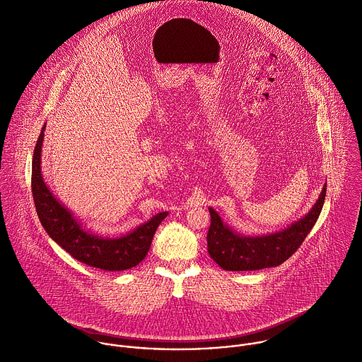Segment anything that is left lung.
I'll return each mask as SVG.
<instances>
[{"label": "left lung", "mask_w": 362, "mask_h": 362, "mask_svg": "<svg viewBox=\"0 0 362 362\" xmlns=\"http://www.w3.org/2000/svg\"><path fill=\"white\" fill-rule=\"evenodd\" d=\"M323 186L312 210L286 228L264 235H243L226 224L214 209H209L211 224L207 233V251L224 271H258L278 267L305 241L316 224L326 199Z\"/></svg>", "instance_id": "obj_1"}]
</instances>
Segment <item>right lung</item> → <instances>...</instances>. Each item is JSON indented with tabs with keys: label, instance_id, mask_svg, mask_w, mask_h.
Listing matches in <instances>:
<instances>
[{
	"label": "right lung",
	"instance_id": "obj_1",
	"mask_svg": "<svg viewBox=\"0 0 362 362\" xmlns=\"http://www.w3.org/2000/svg\"><path fill=\"white\" fill-rule=\"evenodd\" d=\"M45 128L46 124L42 127L32 159V196L42 227L57 245L86 265L110 272L136 267L146 257L156 228L169 213H159L131 233L115 238L86 230L73 213L54 197L43 180L40 153Z\"/></svg>",
	"mask_w": 362,
	"mask_h": 362
}]
</instances>
